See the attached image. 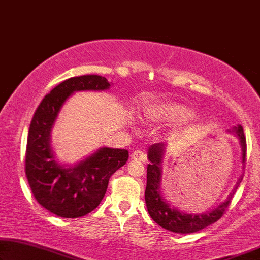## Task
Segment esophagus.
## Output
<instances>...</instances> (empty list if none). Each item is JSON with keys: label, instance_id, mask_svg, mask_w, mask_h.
Segmentation results:
<instances>
[{"label": "esophagus", "instance_id": "1", "mask_svg": "<svg viewBox=\"0 0 260 260\" xmlns=\"http://www.w3.org/2000/svg\"><path fill=\"white\" fill-rule=\"evenodd\" d=\"M131 158L133 160H139V161H145L146 154L144 151H141V149H137V151H134L133 153H132Z\"/></svg>", "mask_w": 260, "mask_h": 260}]
</instances>
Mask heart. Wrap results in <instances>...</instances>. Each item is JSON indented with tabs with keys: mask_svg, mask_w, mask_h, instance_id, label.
Returning <instances> with one entry per match:
<instances>
[{
	"mask_svg": "<svg viewBox=\"0 0 260 260\" xmlns=\"http://www.w3.org/2000/svg\"><path fill=\"white\" fill-rule=\"evenodd\" d=\"M194 115L191 108L177 102H159L146 109L147 119L156 123H181L193 119Z\"/></svg>",
	"mask_w": 260,
	"mask_h": 260,
	"instance_id": "obj_1",
	"label": "heart"
}]
</instances>
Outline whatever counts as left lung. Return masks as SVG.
I'll use <instances>...</instances> for the list:
<instances>
[{
  "instance_id": "left-lung-1",
  "label": "left lung",
  "mask_w": 260,
  "mask_h": 260,
  "mask_svg": "<svg viewBox=\"0 0 260 260\" xmlns=\"http://www.w3.org/2000/svg\"><path fill=\"white\" fill-rule=\"evenodd\" d=\"M230 133H233L238 138L241 147V161L245 162L246 156V139L244 135V129L240 125L233 127ZM166 145L164 142L154 144L148 148L147 158L149 164L147 165V185L145 191V200L147 211L151 218L161 228L174 233H193L198 232L211 224L219 220L225 213V210L229 207L230 203L236 189L243 180V175L237 181L236 187L232 193H230L229 198L224 203L219 204L217 207L206 211L205 213H186L181 210L166 202L161 193V164L165 155Z\"/></svg>"
}]
</instances>
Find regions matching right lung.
<instances>
[{"label": "right lung", "mask_w": 260, "mask_h": 260, "mask_svg": "<svg viewBox=\"0 0 260 260\" xmlns=\"http://www.w3.org/2000/svg\"><path fill=\"white\" fill-rule=\"evenodd\" d=\"M108 80L82 75L61 82L39 105L25 149V175L38 203L62 218H79L99 206L109 178L128 160L127 149L101 147L74 166L61 165L50 146V133L66 100L81 90H106Z\"/></svg>", "instance_id": "obj_1"}]
</instances>
